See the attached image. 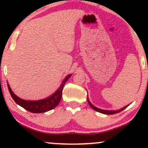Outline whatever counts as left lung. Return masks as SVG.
Listing matches in <instances>:
<instances>
[{
    "label": "left lung",
    "mask_w": 148,
    "mask_h": 148,
    "mask_svg": "<svg viewBox=\"0 0 148 148\" xmlns=\"http://www.w3.org/2000/svg\"><path fill=\"white\" fill-rule=\"evenodd\" d=\"M88 103H89V105L90 106V107L92 108H93L94 110H95L96 111H98L99 112V113H103V114H106V115H112V114H115V113H120V111H123L125 108H126L127 106H126L125 107H123V108H121V109H119V110H116V111H108V110H103V109H100V108H97V107H95V106H93L92 104L90 101L89 99L88 98Z\"/></svg>",
    "instance_id": "8db88e82"
}]
</instances>
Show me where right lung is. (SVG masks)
Returning <instances> with one entry per match:
<instances>
[{
    "label": "right lung",
    "instance_id": "right-lung-1",
    "mask_svg": "<svg viewBox=\"0 0 148 148\" xmlns=\"http://www.w3.org/2000/svg\"><path fill=\"white\" fill-rule=\"evenodd\" d=\"M72 74H69L64 78V79L62 81L60 88L57 90L52 95L49 96V97L43 99L41 100H37V101H28V100H24L19 98L13 92L11 88L10 87V85L8 84V90H9L10 95L14 99V101L17 104L23 107L27 111L31 112L34 113H45V112L49 111L50 110H52L53 108H55L56 106L60 103L61 97H62V89L64 84L67 81Z\"/></svg>",
    "mask_w": 148,
    "mask_h": 148
}]
</instances>
